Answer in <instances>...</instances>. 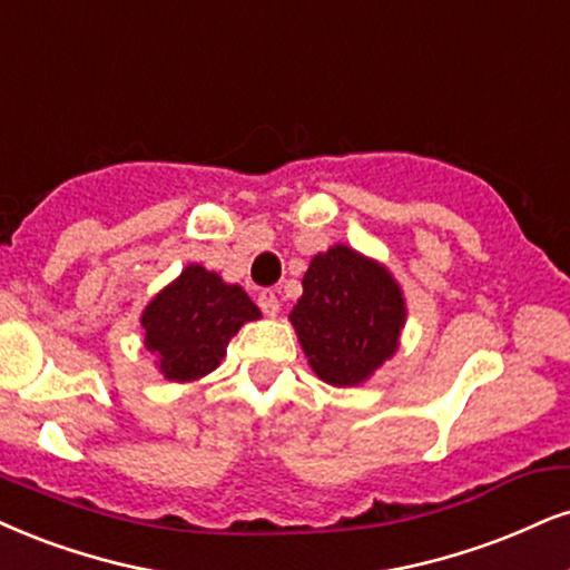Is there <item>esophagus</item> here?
I'll use <instances>...</instances> for the list:
<instances>
[{"label": "esophagus", "mask_w": 570, "mask_h": 570, "mask_svg": "<svg viewBox=\"0 0 570 570\" xmlns=\"http://www.w3.org/2000/svg\"><path fill=\"white\" fill-rule=\"evenodd\" d=\"M256 301H258V306H262V312L266 314V317H277L279 301H277V296H274V291H269V287H266V291L258 293Z\"/></svg>", "instance_id": "34e87169"}]
</instances>
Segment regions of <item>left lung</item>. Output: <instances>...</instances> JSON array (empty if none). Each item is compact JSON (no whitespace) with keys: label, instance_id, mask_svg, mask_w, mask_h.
Instances as JSON below:
<instances>
[{"label":"left lung","instance_id":"1","mask_svg":"<svg viewBox=\"0 0 570 570\" xmlns=\"http://www.w3.org/2000/svg\"><path fill=\"white\" fill-rule=\"evenodd\" d=\"M291 312L308 367L335 389L367 383L402 343L406 301L402 285L377 258L335 243L304 274Z\"/></svg>","mask_w":570,"mask_h":570}]
</instances>
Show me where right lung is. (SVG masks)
<instances>
[{
	"label": "right lung",
	"mask_w": 570,
	"mask_h": 570,
	"mask_svg": "<svg viewBox=\"0 0 570 570\" xmlns=\"http://www.w3.org/2000/svg\"><path fill=\"white\" fill-rule=\"evenodd\" d=\"M262 320L240 285L224 283L203 264H187L145 306V348L171 383H195L219 367L245 322Z\"/></svg>",
	"instance_id": "right-lung-1"
}]
</instances>
